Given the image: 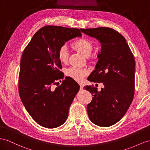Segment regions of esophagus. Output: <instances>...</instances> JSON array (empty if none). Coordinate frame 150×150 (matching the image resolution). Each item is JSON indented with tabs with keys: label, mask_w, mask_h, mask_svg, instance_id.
<instances>
[{
	"label": "esophagus",
	"mask_w": 150,
	"mask_h": 150,
	"mask_svg": "<svg viewBox=\"0 0 150 150\" xmlns=\"http://www.w3.org/2000/svg\"><path fill=\"white\" fill-rule=\"evenodd\" d=\"M79 85L80 87V89H83V84L82 82H79Z\"/></svg>",
	"instance_id": "esophagus-1"
}]
</instances>
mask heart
<instances>
[{"mask_svg":"<svg viewBox=\"0 0 150 150\" xmlns=\"http://www.w3.org/2000/svg\"><path fill=\"white\" fill-rule=\"evenodd\" d=\"M71 46L75 51L85 57H89L93 49V42L86 38H80L75 40L71 44ZM57 57L61 63L66 64L68 62V52L66 46L63 45L59 48L57 52ZM66 74L69 77L80 81L88 74V70L86 69L71 67L66 70Z\"/></svg>","mask_w":150,"mask_h":150,"instance_id":"obj_1","label":"heart"}]
</instances>
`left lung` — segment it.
<instances>
[{
    "label": "left lung",
    "mask_w": 150,
    "mask_h": 150,
    "mask_svg": "<svg viewBox=\"0 0 150 150\" xmlns=\"http://www.w3.org/2000/svg\"><path fill=\"white\" fill-rule=\"evenodd\" d=\"M98 39L101 45L95 70L88 77L93 82H102L101 91L93 86L83 88L93 96L87 105L91 121L101 127L116 124L124 116L134 94L135 60L125 38L108 27L80 29Z\"/></svg>",
    "instance_id": "obj_1"
}]
</instances>
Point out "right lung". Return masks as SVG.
Returning a JSON list of instances; mask_svg holds the SVG:
<instances>
[{
	"instance_id": "add662e5",
	"label": "right lung",
	"mask_w": 150,
	"mask_h": 150,
	"mask_svg": "<svg viewBox=\"0 0 150 150\" xmlns=\"http://www.w3.org/2000/svg\"><path fill=\"white\" fill-rule=\"evenodd\" d=\"M81 36L78 28L45 26L35 33L23 52L19 94L30 116L44 127L56 128L64 124L79 91V84L68 76L55 89L52 86L64 75L60 71L58 50L66 42Z\"/></svg>"
}]
</instances>
